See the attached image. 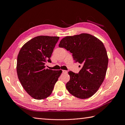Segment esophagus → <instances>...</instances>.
<instances>
[{"mask_svg": "<svg viewBox=\"0 0 125 125\" xmlns=\"http://www.w3.org/2000/svg\"><path fill=\"white\" fill-rule=\"evenodd\" d=\"M62 73H67V71L66 70H62Z\"/></svg>", "mask_w": 125, "mask_h": 125, "instance_id": "obj_1", "label": "esophagus"}]
</instances>
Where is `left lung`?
<instances>
[{
  "label": "left lung",
  "mask_w": 125,
  "mask_h": 125,
  "mask_svg": "<svg viewBox=\"0 0 125 125\" xmlns=\"http://www.w3.org/2000/svg\"><path fill=\"white\" fill-rule=\"evenodd\" d=\"M59 47L70 51L74 62L82 65L79 73L68 72L67 90L79 99L91 97L103 83L107 69L108 58L103 43L95 36L82 33L64 37Z\"/></svg>",
  "instance_id": "obj_1"
}]
</instances>
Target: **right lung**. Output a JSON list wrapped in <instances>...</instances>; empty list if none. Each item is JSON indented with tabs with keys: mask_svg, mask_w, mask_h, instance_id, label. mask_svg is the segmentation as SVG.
<instances>
[{
	"mask_svg": "<svg viewBox=\"0 0 125 125\" xmlns=\"http://www.w3.org/2000/svg\"><path fill=\"white\" fill-rule=\"evenodd\" d=\"M58 36H38L26 42L17 57L18 77L23 88L36 100L45 99L50 96L62 70H52L45 68L50 59Z\"/></svg>",
	"mask_w": 125,
	"mask_h": 125,
	"instance_id": "1",
	"label": "right lung"
}]
</instances>
